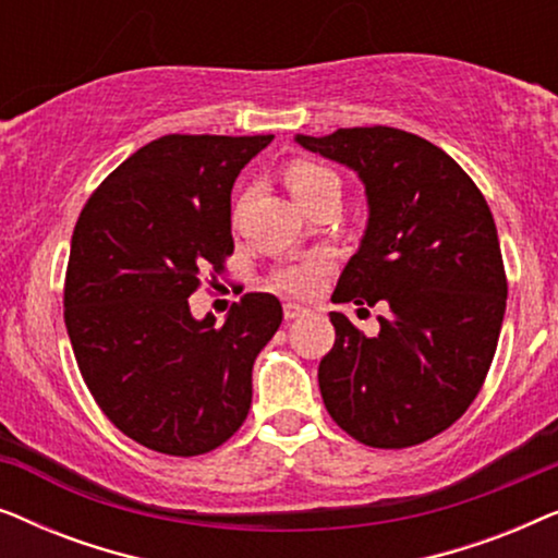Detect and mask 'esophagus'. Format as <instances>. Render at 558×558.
<instances>
[{"label": "esophagus", "mask_w": 558, "mask_h": 558, "mask_svg": "<svg viewBox=\"0 0 558 558\" xmlns=\"http://www.w3.org/2000/svg\"><path fill=\"white\" fill-rule=\"evenodd\" d=\"M302 312H307V310L302 307V304H296V302H287V304H284V319H289V323L300 317Z\"/></svg>", "instance_id": "esophagus-1"}]
</instances>
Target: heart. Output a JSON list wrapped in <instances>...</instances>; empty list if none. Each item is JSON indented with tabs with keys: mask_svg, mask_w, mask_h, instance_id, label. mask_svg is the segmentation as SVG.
<instances>
[{
	"mask_svg": "<svg viewBox=\"0 0 558 558\" xmlns=\"http://www.w3.org/2000/svg\"><path fill=\"white\" fill-rule=\"evenodd\" d=\"M289 193L294 195V201L302 205L304 210H310L317 201H323L327 195H342V182L332 170H327L323 165L312 162H294L287 167L284 174ZM330 269V262L323 254H312L307 258H300V262L287 264L277 269L274 274V284H277L281 292L304 296L315 292L323 274Z\"/></svg>",
	"mask_w": 558,
	"mask_h": 558,
	"instance_id": "b5f03b06",
	"label": "heart"
}]
</instances>
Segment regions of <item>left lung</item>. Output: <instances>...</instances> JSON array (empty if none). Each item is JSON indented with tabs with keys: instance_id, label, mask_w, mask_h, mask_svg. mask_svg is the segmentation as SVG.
<instances>
[{
	"instance_id": "left-lung-1",
	"label": "left lung",
	"mask_w": 558,
	"mask_h": 558,
	"mask_svg": "<svg viewBox=\"0 0 558 558\" xmlns=\"http://www.w3.org/2000/svg\"><path fill=\"white\" fill-rule=\"evenodd\" d=\"M294 142L365 187L368 220L332 302L391 310L373 338L330 312L325 407L368 447L432 439L468 411L498 348L508 284L493 213L462 167L416 134L355 126Z\"/></svg>"
}]
</instances>
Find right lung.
Listing matches in <instances>:
<instances>
[{
    "label": "right lung",
    "mask_w": 558,
    "mask_h": 558,
    "mask_svg": "<svg viewBox=\"0 0 558 558\" xmlns=\"http://www.w3.org/2000/svg\"><path fill=\"white\" fill-rule=\"evenodd\" d=\"M271 140L149 142L75 223L63 300L75 361L117 429L155 452H210L251 409L254 361L284 317L279 300L243 294L223 325L193 317L187 300L233 254V182Z\"/></svg>",
    "instance_id": "right-lung-1"
}]
</instances>
